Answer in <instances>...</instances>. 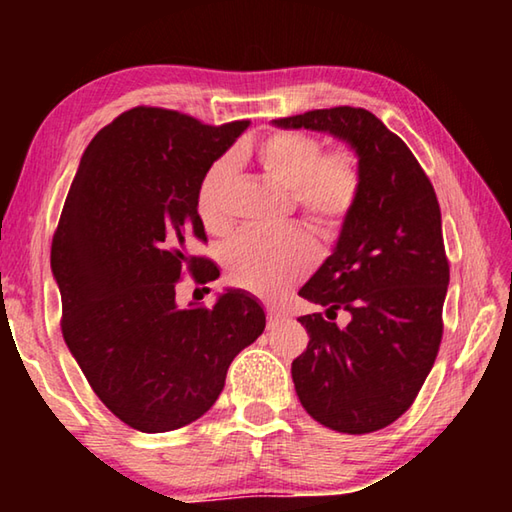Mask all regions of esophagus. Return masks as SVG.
Wrapping results in <instances>:
<instances>
[{
    "label": "esophagus",
    "mask_w": 512,
    "mask_h": 512,
    "mask_svg": "<svg viewBox=\"0 0 512 512\" xmlns=\"http://www.w3.org/2000/svg\"><path fill=\"white\" fill-rule=\"evenodd\" d=\"M266 311H268V327L277 325L284 318V311L280 307H268Z\"/></svg>",
    "instance_id": "1"
}]
</instances>
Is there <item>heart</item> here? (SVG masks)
Listing matches in <instances>:
<instances>
[{"label": "heart", "mask_w": 512, "mask_h": 512, "mask_svg": "<svg viewBox=\"0 0 512 512\" xmlns=\"http://www.w3.org/2000/svg\"><path fill=\"white\" fill-rule=\"evenodd\" d=\"M250 160L268 183L289 192L291 210L320 237L341 230L361 194L359 162L350 151L323 153L316 137L302 133H273L250 149ZM232 167L214 162L201 180L196 196L198 216L214 235L230 230L225 212ZM314 250L300 232L273 237L239 235L223 250L230 280L255 293H275L307 271Z\"/></svg>", "instance_id": "1"}]
</instances>
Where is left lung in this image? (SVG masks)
I'll return each mask as SVG.
<instances>
[{
    "mask_svg": "<svg viewBox=\"0 0 512 512\" xmlns=\"http://www.w3.org/2000/svg\"><path fill=\"white\" fill-rule=\"evenodd\" d=\"M273 126L336 137L361 171L332 255L298 291L327 316L348 310L351 323L298 318L309 334L291 363L298 400L334 431L384 429L413 404L443 339L449 264L436 192L409 146L368 110H311Z\"/></svg>",
    "mask_w": 512,
    "mask_h": 512,
    "instance_id": "left-lung-1",
    "label": "left lung"
}]
</instances>
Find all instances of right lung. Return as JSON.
<instances>
[{"label":"right lung","mask_w":512,"mask_h":512,"mask_svg":"<svg viewBox=\"0 0 512 512\" xmlns=\"http://www.w3.org/2000/svg\"><path fill=\"white\" fill-rule=\"evenodd\" d=\"M248 126L133 108L94 135L67 192L51 244L65 343L99 400L137 431H173L210 411L232 359L266 327L244 289H225L210 309L176 302L185 268L216 280L187 246L205 239L196 196Z\"/></svg>","instance_id":"obj_1"}]
</instances>
